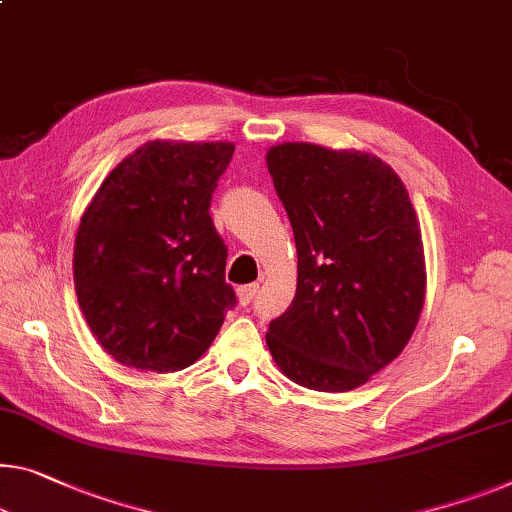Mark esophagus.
I'll return each mask as SVG.
<instances>
[{
	"instance_id": "34e87169",
	"label": "esophagus",
	"mask_w": 512,
	"mask_h": 512,
	"mask_svg": "<svg viewBox=\"0 0 512 512\" xmlns=\"http://www.w3.org/2000/svg\"><path fill=\"white\" fill-rule=\"evenodd\" d=\"M256 293H258V283H247V286H240V288H238V300H240V304H242V306L251 304V300H254Z\"/></svg>"
}]
</instances>
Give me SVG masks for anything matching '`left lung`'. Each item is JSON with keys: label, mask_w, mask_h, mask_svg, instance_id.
<instances>
[{"label": "left lung", "mask_w": 512, "mask_h": 512, "mask_svg": "<svg viewBox=\"0 0 512 512\" xmlns=\"http://www.w3.org/2000/svg\"><path fill=\"white\" fill-rule=\"evenodd\" d=\"M297 247V293L267 348L290 380L350 391L396 359L426 295L421 231L405 185L380 157L316 144L267 151Z\"/></svg>", "instance_id": "1"}]
</instances>
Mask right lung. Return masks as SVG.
I'll return each instance as SVG.
<instances>
[{
    "instance_id": "obj_1",
    "label": "right lung",
    "mask_w": 512,
    "mask_h": 512,
    "mask_svg": "<svg viewBox=\"0 0 512 512\" xmlns=\"http://www.w3.org/2000/svg\"><path fill=\"white\" fill-rule=\"evenodd\" d=\"M235 146L148 141L116 167L75 240V293L116 361L174 373L210 348L233 309L210 201Z\"/></svg>"
}]
</instances>
